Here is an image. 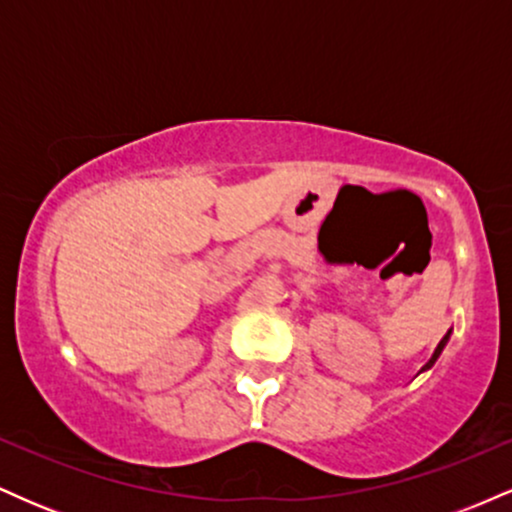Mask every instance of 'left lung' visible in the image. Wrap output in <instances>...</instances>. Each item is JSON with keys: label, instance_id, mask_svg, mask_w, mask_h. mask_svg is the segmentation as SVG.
<instances>
[{"label": "left lung", "instance_id": "1", "mask_svg": "<svg viewBox=\"0 0 512 512\" xmlns=\"http://www.w3.org/2000/svg\"><path fill=\"white\" fill-rule=\"evenodd\" d=\"M450 332H452V330H448V334H445V337H443V339H440V344L436 346V351H433V356H431V358H428V363H426V366H424V368H421V370H428V368H431V366H433V363H436V361H438L440 351H443V349H445V344H448V339H450Z\"/></svg>", "mask_w": 512, "mask_h": 512}]
</instances>
